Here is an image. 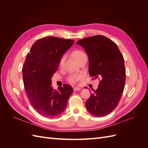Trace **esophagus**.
<instances>
[{
    "label": "esophagus",
    "mask_w": 148,
    "mask_h": 148,
    "mask_svg": "<svg viewBox=\"0 0 148 148\" xmlns=\"http://www.w3.org/2000/svg\"><path fill=\"white\" fill-rule=\"evenodd\" d=\"M80 89H81V88H78V87H75L73 88V90L74 91H79Z\"/></svg>",
    "instance_id": "34e87169"
}]
</instances>
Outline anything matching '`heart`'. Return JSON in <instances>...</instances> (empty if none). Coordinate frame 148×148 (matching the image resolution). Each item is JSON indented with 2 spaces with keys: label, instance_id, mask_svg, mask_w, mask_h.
I'll use <instances>...</instances> for the list:
<instances>
[{
  "label": "heart",
  "instance_id": "1",
  "mask_svg": "<svg viewBox=\"0 0 148 148\" xmlns=\"http://www.w3.org/2000/svg\"><path fill=\"white\" fill-rule=\"evenodd\" d=\"M72 56L74 57V59L77 60V62H78L80 59L83 58V57L86 56L85 53L80 50H75L74 51L72 52ZM65 60V57L63 56L62 57L59 62V66L60 67H62L64 65V62ZM83 77L82 75L80 74H73L71 75L70 77H69V82L71 83H77L79 79H82Z\"/></svg>",
  "mask_w": 148,
  "mask_h": 148
}]
</instances>
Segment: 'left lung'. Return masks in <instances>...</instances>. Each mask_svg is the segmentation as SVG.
Wrapping results in <instances>:
<instances>
[{
    "mask_svg": "<svg viewBox=\"0 0 148 148\" xmlns=\"http://www.w3.org/2000/svg\"><path fill=\"white\" fill-rule=\"evenodd\" d=\"M89 59V74L100 79L98 88L85 103L91 114L104 117L117 106L125 84L124 59L117 44L104 36L84 38L77 42Z\"/></svg>",
    "mask_w": 148,
    "mask_h": 148,
    "instance_id": "8db88e82",
    "label": "left lung"
}]
</instances>
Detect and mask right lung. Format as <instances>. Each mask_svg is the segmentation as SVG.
Here are the masks:
<instances>
[{"label":"right lung","instance_id":"right-lung-1","mask_svg":"<svg viewBox=\"0 0 148 148\" xmlns=\"http://www.w3.org/2000/svg\"><path fill=\"white\" fill-rule=\"evenodd\" d=\"M74 43L73 40L49 36L41 38L31 47L22 69L26 93L38 114L49 118L65 110L73 88L69 84L54 89L52 77L60 60Z\"/></svg>","mask_w":148,"mask_h":148}]
</instances>
